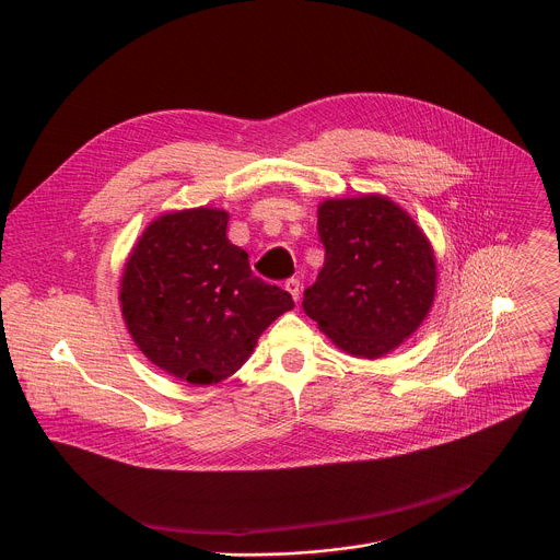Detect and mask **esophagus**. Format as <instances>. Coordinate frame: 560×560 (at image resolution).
<instances>
[{"label":"esophagus","instance_id":"1","mask_svg":"<svg viewBox=\"0 0 560 560\" xmlns=\"http://www.w3.org/2000/svg\"><path fill=\"white\" fill-rule=\"evenodd\" d=\"M283 288L288 290V294H290L294 301H299V296H301V283H299V279H288Z\"/></svg>","mask_w":560,"mask_h":560}]
</instances>
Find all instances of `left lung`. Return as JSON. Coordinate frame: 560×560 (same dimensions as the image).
Masks as SVG:
<instances>
[{
	"instance_id": "left-lung-1",
	"label": "left lung",
	"mask_w": 560,
	"mask_h": 560,
	"mask_svg": "<svg viewBox=\"0 0 560 560\" xmlns=\"http://www.w3.org/2000/svg\"><path fill=\"white\" fill-rule=\"evenodd\" d=\"M326 261L303 310L343 352L378 359L410 339L436 296V257L417 221L385 195L326 199Z\"/></svg>"
}]
</instances>
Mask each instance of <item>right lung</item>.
<instances>
[{
  "label": "right lung",
  "instance_id": "right-lung-1",
  "mask_svg": "<svg viewBox=\"0 0 560 560\" xmlns=\"http://www.w3.org/2000/svg\"><path fill=\"white\" fill-rule=\"evenodd\" d=\"M221 208L156 217L132 246L119 303L150 363L190 385L232 376L264 330L294 307L292 296L253 275L248 253L228 242Z\"/></svg>",
  "mask_w": 560,
  "mask_h": 560
}]
</instances>
